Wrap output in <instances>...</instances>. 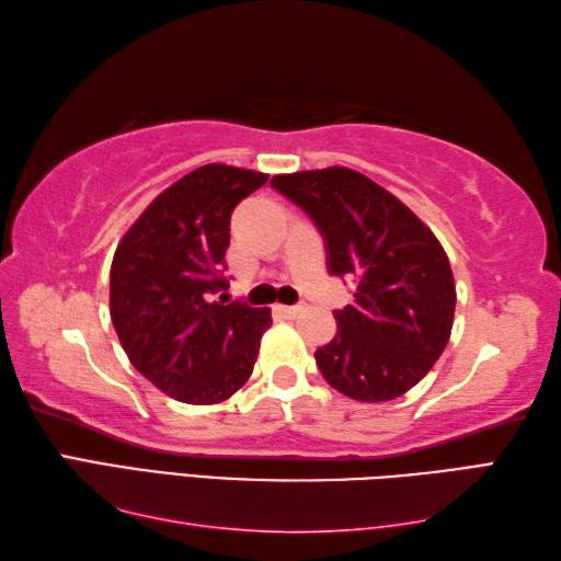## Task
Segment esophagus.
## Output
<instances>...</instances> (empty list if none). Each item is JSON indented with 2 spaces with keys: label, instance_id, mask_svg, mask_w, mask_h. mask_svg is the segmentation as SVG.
Segmentation results:
<instances>
[{
  "label": "esophagus",
  "instance_id": "esophagus-1",
  "mask_svg": "<svg viewBox=\"0 0 561 561\" xmlns=\"http://www.w3.org/2000/svg\"><path fill=\"white\" fill-rule=\"evenodd\" d=\"M306 311V306H277V313H282L284 318H296Z\"/></svg>",
  "mask_w": 561,
  "mask_h": 561
}]
</instances>
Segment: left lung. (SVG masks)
<instances>
[{
	"label": "left lung",
	"instance_id": "1",
	"mask_svg": "<svg viewBox=\"0 0 561 561\" xmlns=\"http://www.w3.org/2000/svg\"><path fill=\"white\" fill-rule=\"evenodd\" d=\"M325 238L328 270L354 277V304L316 352L328 383L359 402L400 398L446 350L456 282L436 236L371 178L342 165L274 175Z\"/></svg>",
	"mask_w": 561,
	"mask_h": 561
}]
</instances>
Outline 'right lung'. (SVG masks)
Instances as JSON below:
<instances>
[{
  "mask_svg": "<svg viewBox=\"0 0 561 561\" xmlns=\"http://www.w3.org/2000/svg\"><path fill=\"white\" fill-rule=\"evenodd\" d=\"M265 183L257 171L202 165L165 187L117 243L115 332L137 371L178 402H224L253 374L270 308L216 294L229 289L231 211Z\"/></svg>",
  "mask_w": 561,
  "mask_h": 561,
  "instance_id": "obj_1",
  "label": "right lung"
}]
</instances>
